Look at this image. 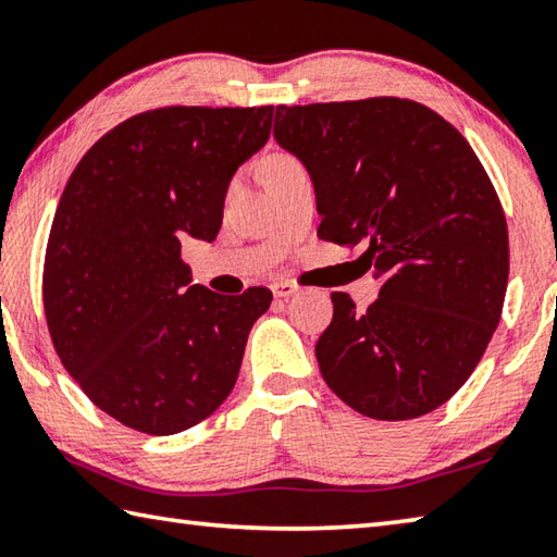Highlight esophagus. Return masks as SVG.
Here are the masks:
<instances>
[{
	"label": "esophagus",
	"instance_id": "esophagus-1",
	"mask_svg": "<svg viewBox=\"0 0 557 557\" xmlns=\"http://www.w3.org/2000/svg\"><path fill=\"white\" fill-rule=\"evenodd\" d=\"M297 292H299V285H297V282H292V280L272 282V295H275V297H292V295H297Z\"/></svg>",
	"mask_w": 557,
	"mask_h": 557
}]
</instances>
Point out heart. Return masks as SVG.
Wrapping results in <instances>:
<instances>
[{
    "instance_id": "obj_1",
    "label": "heart",
    "mask_w": 557,
    "mask_h": 557,
    "mask_svg": "<svg viewBox=\"0 0 557 557\" xmlns=\"http://www.w3.org/2000/svg\"><path fill=\"white\" fill-rule=\"evenodd\" d=\"M292 164H297L295 159H292V157H285V154H275V157H270V162H268V174H270V172H277V169L292 166Z\"/></svg>"
}]
</instances>
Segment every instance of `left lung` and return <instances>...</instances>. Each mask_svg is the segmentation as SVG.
<instances>
[{
    "instance_id": "1",
    "label": "left lung",
    "mask_w": 557,
    "mask_h": 557,
    "mask_svg": "<svg viewBox=\"0 0 557 557\" xmlns=\"http://www.w3.org/2000/svg\"><path fill=\"white\" fill-rule=\"evenodd\" d=\"M275 139L312 176L317 235L369 243L381 295L356 312L334 292L317 342L324 381L373 420L445 405L502 319L508 228L496 188L461 132L405 98L277 106Z\"/></svg>"
}]
</instances>
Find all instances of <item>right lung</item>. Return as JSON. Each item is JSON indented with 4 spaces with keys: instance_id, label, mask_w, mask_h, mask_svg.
<instances>
[{
    "instance_id": "1",
    "label": "right lung",
    "mask_w": 557,
    "mask_h": 557,
    "mask_svg": "<svg viewBox=\"0 0 557 557\" xmlns=\"http://www.w3.org/2000/svg\"><path fill=\"white\" fill-rule=\"evenodd\" d=\"M275 108H157L92 145L55 209L44 312L55 354L102 412L147 435L199 425L228 398L272 292L191 285L182 240H213L228 184Z\"/></svg>"
}]
</instances>
